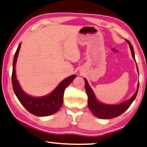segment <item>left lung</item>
<instances>
[{"mask_svg":"<svg viewBox=\"0 0 147 147\" xmlns=\"http://www.w3.org/2000/svg\"><path fill=\"white\" fill-rule=\"evenodd\" d=\"M126 41L129 44V45L132 57H133L134 59L136 61L134 48L129 41H128V40H126ZM136 66H137V63H136ZM137 70L138 72V66ZM84 81L85 88H86V91L87 92L88 98V107H89L90 110L91 111L92 113L95 116H96L97 118H102V119H109V118H116L120 116V115H121L123 112H125L130 107V105H131L134 100H135L136 95H137L138 92L139 83L138 84L137 90H136L134 94L129 99L127 100L126 101L122 102L121 104H118V105H108V104L102 103V102L98 101L96 96H95L94 93L92 89L89 84L88 83L87 79L84 78Z\"/></svg>","mask_w":147,"mask_h":147,"instance_id":"1","label":"left lung"}]
</instances>
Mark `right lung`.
Listing matches in <instances>:
<instances>
[{
    "instance_id": "obj_1",
    "label": "right lung",
    "mask_w": 147,
    "mask_h": 147,
    "mask_svg": "<svg viewBox=\"0 0 147 147\" xmlns=\"http://www.w3.org/2000/svg\"><path fill=\"white\" fill-rule=\"evenodd\" d=\"M20 47L21 42L16 51L13 61L11 81L14 93L20 103L31 114L38 116H47L53 114L57 112L62 105L63 94L66 88L71 84L77 76L75 75H71L61 81L55 89L49 94L40 97L29 96L22 90L16 75V63Z\"/></svg>"
}]
</instances>
